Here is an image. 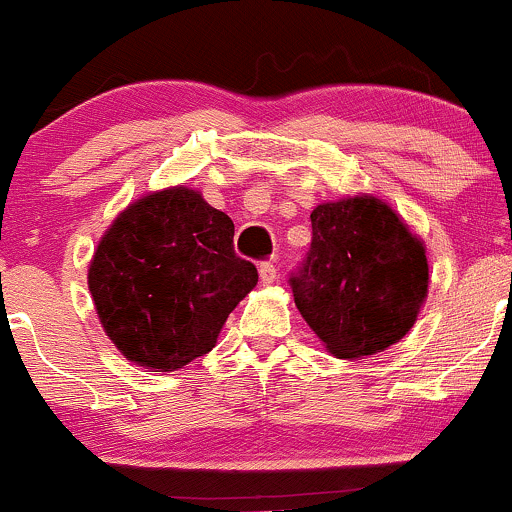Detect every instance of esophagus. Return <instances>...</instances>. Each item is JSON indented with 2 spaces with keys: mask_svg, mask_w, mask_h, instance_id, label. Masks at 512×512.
Here are the masks:
<instances>
[{
  "mask_svg": "<svg viewBox=\"0 0 512 512\" xmlns=\"http://www.w3.org/2000/svg\"><path fill=\"white\" fill-rule=\"evenodd\" d=\"M276 276H279V272H276L274 262H262V264H260V281L264 283V286H269V283H274Z\"/></svg>",
  "mask_w": 512,
  "mask_h": 512,
  "instance_id": "34e87169",
  "label": "esophagus"
}]
</instances>
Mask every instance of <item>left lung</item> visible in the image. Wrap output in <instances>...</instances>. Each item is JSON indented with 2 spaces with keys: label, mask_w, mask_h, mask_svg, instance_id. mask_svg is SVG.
I'll list each match as a JSON object with an SVG mask.
<instances>
[{
  "label": "left lung",
  "mask_w": 512,
  "mask_h": 512,
  "mask_svg": "<svg viewBox=\"0 0 512 512\" xmlns=\"http://www.w3.org/2000/svg\"><path fill=\"white\" fill-rule=\"evenodd\" d=\"M310 219V250L288 279L300 315L338 357L393 346L427 295L422 243L377 197L326 202Z\"/></svg>",
  "instance_id": "8db88e82"
}]
</instances>
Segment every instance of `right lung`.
<instances>
[{
	"label": "right lung",
	"instance_id": "add662e5",
	"mask_svg": "<svg viewBox=\"0 0 512 512\" xmlns=\"http://www.w3.org/2000/svg\"><path fill=\"white\" fill-rule=\"evenodd\" d=\"M97 315L128 360L171 372L209 353L233 307L257 283L233 250V221L195 190L171 188L131 205L90 264Z\"/></svg>",
	"mask_w": 512,
	"mask_h": 512
}]
</instances>
